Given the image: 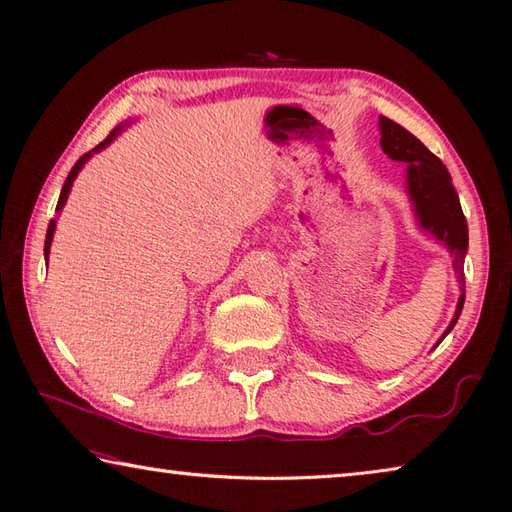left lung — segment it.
Wrapping results in <instances>:
<instances>
[{
	"label": "left lung",
	"mask_w": 512,
	"mask_h": 512,
	"mask_svg": "<svg viewBox=\"0 0 512 512\" xmlns=\"http://www.w3.org/2000/svg\"><path fill=\"white\" fill-rule=\"evenodd\" d=\"M379 128H382V148L388 157L408 163V192L412 196L414 209H417L421 227L432 231L438 240L445 242L449 253L454 255V268L458 272V281L462 283V294L458 299L456 316L445 331L447 336L456 325L462 305H465V268L462 266H465L469 246L467 218L462 213L458 194L451 185V176L443 161L427 150L406 128L388 120V117L379 120Z\"/></svg>",
	"instance_id": "8db88e82"
}]
</instances>
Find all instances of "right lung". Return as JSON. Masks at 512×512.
<instances>
[{
  "label": "right lung",
  "mask_w": 512,
  "mask_h": 512,
  "mask_svg": "<svg viewBox=\"0 0 512 512\" xmlns=\"http://www.w3.org/2000/svg\"><path fill=\"white\" fill-rule=\"evenodd\" d=\"M120 133V130H113V133L106 137L100 146H95L93 148V152H98V150H102L106 144H109V141ZM91 157V152H85L82 154V157L76 161V165L74 168H71V172H69V176H67V181H65V185H63V192H61V198H58V205H56V209H63V205H65V200H67V194H69V189H71V183H74V178L78 176V172H80V168L82 165H85V161ZM54 229H56V220H50V227H47V235H45V257L50 255V244H52V235H54Z\"/></svg>",
  "instance_id": "right-lung-1"
}]
</instances>
